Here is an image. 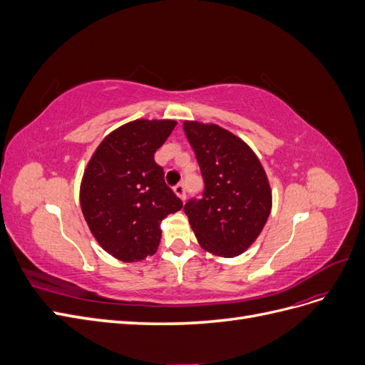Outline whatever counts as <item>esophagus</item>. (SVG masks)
<instances>
[{"label":"esophagus","mask_w":365,"mask_h":365,"mask_svg":"<svg viewBox=\"0 0 365 365\" xmlns=\"http://www.w3.org/2000/svg\"><path fill=\"white\" fill-rule=\"evenodd\" d=\"M173 192H175L176 195H178L182 201L185 200V187H184V184H181V182L176 184V185L173 187Z\"/></svg>","instance_id":"obj_1"}]
</instances>
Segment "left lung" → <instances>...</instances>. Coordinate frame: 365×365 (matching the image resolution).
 I'll use <instances>...</instances> for the list:
<instances>
[{
  "mask_svg": "<svg viewBox=\"0 0 365 365\" xmlns=\"http://www.w3.org/2000/svg\"><path fill=\"white\" fill-rule=\"evenodd\" d=\"M204 180L201 197L184 205L200 245L222 257L244 252L267 224L271 187L247 143L217 125L184 121Z\"/></svg>",
  "mask_w": 365,
  "mask_h": 365,
  "instance_id": "8db88e82",
  "label": "left lung"
}]
</instances>
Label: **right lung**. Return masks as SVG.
Masks as SVG:
<instances>
[{
    "mask_svg": "<svg viewBox=\"0 0 365 365\" xmlns=\"http://www.w3.org/2000/svg\"><path fill=\"white\" fill-rule=\"evenodd\" d=\"M173 120H135L113 130L88 163L81 207L91 233L111 256L137 262L157 251L161 220L182 208L153 160Z\"/></svg>",
    "mask_w": 365,
    "mask_h": 365,
    "instance_id": "right-lung-1",
    "label": "right lung"
}]
</instances>
